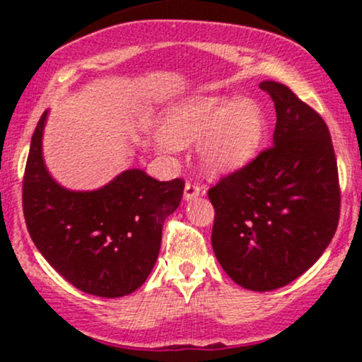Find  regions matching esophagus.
I'll list each match as a JSON object with an SVG mask.
<instances>
[{
	"label": "esophagus",
	"mask_w": 362,
	"mask_h": 362,
	"mask_svg": "<svg viewBox=\"0 0 362 362\" xmlns=\"http://www.w3.org/2000/svg\"><path fill=\"white\" fill-rule=\"evenodd\" d=\"M201 194H204V187H202L201 184H197V182H194V180L187 182L185 190H184L185 201H194V199L199 197Z\"/></svg>",
	"instance_id": "34e87169"
}]
</instances>
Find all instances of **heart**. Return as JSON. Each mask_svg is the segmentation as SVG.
Here are the masks:
<instances>
[{
  "label": "heart",
  "instance_id": "obj_1",
  "mask_svg": "<svg viewBox=\"0 0 362 362\" xmlns=\"http://www.w3.org/2000/svg\"><path fill=\"white\" fill-rule=\"evenodd\" d=\"M265 119L248 98L195 95L170 107L163 117L160 146L199 143V158L213 175L238 170L255 156L264 138Z\"/></svg>",
  "mask_w": 362,
  "mask_h": 362
}]
</instances>
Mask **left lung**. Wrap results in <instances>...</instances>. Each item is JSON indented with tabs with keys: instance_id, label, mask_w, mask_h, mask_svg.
Instances as JSON below:
<instances>
[{
	"instance_id": "obj_1",
	"label": "left lung",
	"mask_w": 362,
	"mask_h": 362,
	"mask_svg": "<svg viewBox=\"0 0 362 362\" xmlns=\"http://www.w3.org/2000/svg\"><path fill=\"white\" fill-rule=\"evenodd\" d=\"M276 107L272 146L209 189L211 242L245 289L293 282L334 238L340 214L337 160L325 120L288 86L262 81Z\"/></svg>"
}]
</instances>
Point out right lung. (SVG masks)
<instances>
[{"label":"right lung","mask_w":362,"mask_h":362,"mask_svg":"<svg viewBox=\"0 0 362 362\" xmlns=\"http://www.w3.org/2000/svg\"><path fill=\"white\" fill-rule=\"evenodd\" d=\"M47 110L37 122L23 175V216L44 259L74 288L100 298L134 293L155 267L165 219L185 182H160L131 168L102 189L57 184L42 158Z\"/></svg>","instance_id":"1"}]
</instances>
